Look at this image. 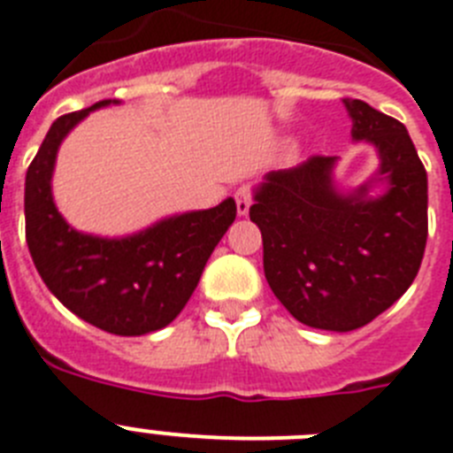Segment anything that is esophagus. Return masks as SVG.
<instances>
[{
	"label": "esophagus",
	"mask_w": 453,
	"mask_h": 453,
	"mask_svg": "<svg viewBox=\"0 0 453 453\" xmlns=\"http://www.w3.org/2000/svg\"><path fill=\"white\" fill-rule=\"evenodd\" d=\"M252 201H254L252 187L242 185L235 189V208H238V215H248Z\"/></svg>",
	"instance_id": "1"
}]
</instances>
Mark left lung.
<instances>
[{"label": "left lung", "instance_id": "1", "mask_svg": "<svg viewBox=\"0 0 453 453\" xmlns=\"http://www.w3.org/2000/svg\"><path fill=\"white\" fill-rule=\"evenodd\" d=\"M352 136L380 150L388 192L342 196L331 185L334 157L312 155L273 171L250 219L264 238V273L301 324L354 331L382 315L412 285L428 238V178L403 122L361 99H342Z\"/></svg>", "mask_w": 453, "mask_h": 453}]
</instances>
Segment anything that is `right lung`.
<instances>
[{
    "label": "right lung",
    "instance_id": "1",
    "mask_svg": "<svg viewBox=\"0 0 453 453\" xmlns=\"http://www.w3.org/2000/svg\"><path fill=\"white\" fill-rule=\"evenodd\" d=\"M108 104L104 99L52 122L25 178V235L41 280L73 315L108 334L143 335L180 315L235 219V201L164 219L122 241L71 229L52 203L55 155L78 119Z\"/></svg>",
    "mask_w": 453,
    "mask_h": 453
}]
</instances>
